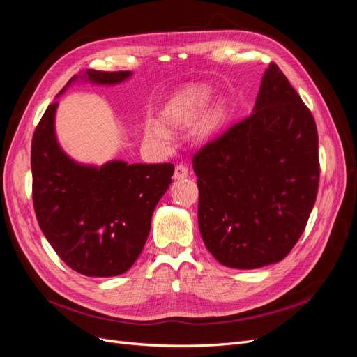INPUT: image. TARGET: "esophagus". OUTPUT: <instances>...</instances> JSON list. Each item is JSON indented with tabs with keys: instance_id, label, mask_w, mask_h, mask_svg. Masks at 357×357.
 <instances>
[{
	"instance_id": "34e87169",
	"label": "esophagus",
	"mask_w": 357,
	"mask_h": 357,
	"mask_svg": "<svg viewBox=\"0 0 357 357\" xmlns=\"http://www.w3.org/2000/svg\"><path fill=\"white\" fill-rule=\"evenodd\" d=\"M189 177V168L185 165V164H178L176 165V169H174V178L176 180H183Z\"/></svg>"
}]
</instances>
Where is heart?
Instances as JSON below:
<instances>
[{"mask_svg": "<svg viewBox=\"0 0 357 357\" xmlns=\"http://www.w3.org/2000/svg\"><path fill=\"white\" fill-rule=\"evenodd\" d=\"M207 100H208V92L205 89H193L188 92L168 114V122L172 125L190 123L204 109V105L207 104ZM220 122H222V113L215 112L208 117V121L204 123V132L210 134L215 131V129L219 128ZM146 135L149 138L162 139V142H167L169 138L167 129L162 128L160 125H149L146 129Z\"/></svg>", "mask_w": 357, "mask_h": 357, "instance_id": "1", "label": "heart"}]
</instances>
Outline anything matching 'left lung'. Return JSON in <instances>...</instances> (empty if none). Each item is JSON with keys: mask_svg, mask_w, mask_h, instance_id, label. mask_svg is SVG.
<instances>
[{"mask_svg": "<svg viewBox=\"0 0 357 357\" xmlns=\"http://www.w3.org/2000/svg\"><path fill=\"white\" fill-rule=\"evenodd\" d=\"M198 225L208 252L229 268L284 259L317 198V126L277 63H269L255 110L193 155Z\"/></svg>", "mask_w": 357, "mask_h": 357, "instance_id": "left-lung-1", "label": "left lung"}]
</instances>
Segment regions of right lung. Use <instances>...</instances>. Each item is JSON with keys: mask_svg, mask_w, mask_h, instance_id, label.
<instances>
[{"mask_svg": "<svg viewBox=\"0 0 357 357\" xmlns=\"http://www.w3.org/2000/svg\"><path fill=\"white\" fill-rule=\"evenodd\" d=\"M129 74L86 71L89 80L100 84L119 83ZM56 105L47 107L31 143L32 202L38 225L74 271L88 277L123 274L143 250L153 210L171 185L174 165H128L122 160L101 168L75 164L56 143Z\"/></svg>", "mask_w": 357, "mask_h": 357, "instance_id": "1", "label": "right lung"}]
</instances>
